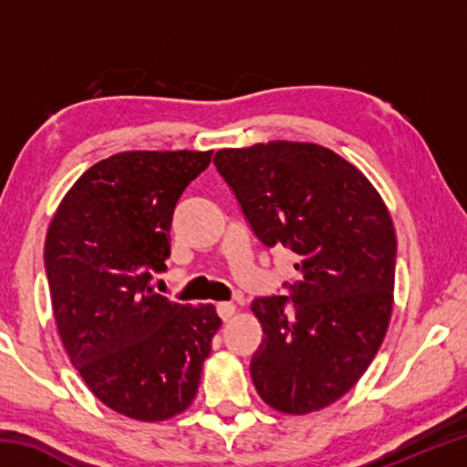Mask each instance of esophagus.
Instances as JSON below:
<instances>
[{
    "label": "esophagus",
    "instance_id": "1",
    "mask_svg": "<svg viewBox=\"0 0 467 467\" xmlns=\"http://www.w3.org/2000/svg\"><path fill=\"white\" fill-rule=\"evenodd\" d=\"M216 311H218V315H220V319L223 321H228L234 315V311H236V306L233 305V303H218L216 305Z\"/></svg>",
    "mask_w": 467,
    "mask_h": 467
}]
</instances>
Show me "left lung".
I'll return each instance as SVG.
<instances>
[{"label": "left lung", "instance_id": "1", "mask_svg": "<svg viewBox=\"0 0 467 467\" xmlns=\"http://www.w3.org/2000/svg\"><path fill=\"white\" fill-rule=\"evenodd\" d=\"M214 164L253 234L296 255L286 295L251 305L264 329L251 358L255 389L286 414L334 404L389 326L398 253L389 212L357 167L317 144L220 150Z\"/></svg>", "mask_w": 467, "mask_h": 467}]
</instances>
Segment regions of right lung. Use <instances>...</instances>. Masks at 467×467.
I'll return each instance as SVG.
<instances>
[{
	"label": "right lung",
	"mask_w": 467,
	"mask_h": 467,
	"mask_svg": "<svg viewBox=\"0 0 467 467\" xmlns=\"http://www.w3.org/2000/svg\"><path fill=\"white\" fill-rule=\"evenodd\" d=\"M210 152H121L76 181L45 241L63 348L102 404L144 422L192 404L220 317L150 286L167 270L172 214Z\"/></svg>",
	"instance_id": "obj_1"
}]
</instances>
